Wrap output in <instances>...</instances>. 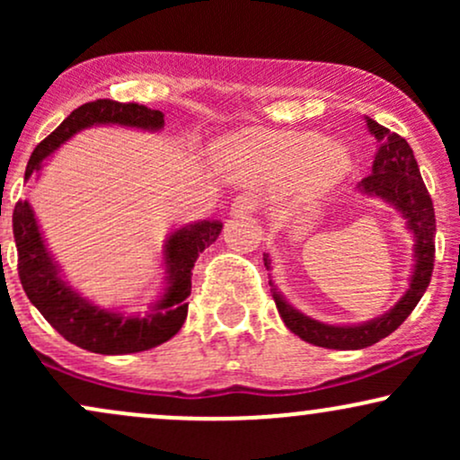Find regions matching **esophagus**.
Listing matches in <instances>:
<instances>
[{
  "label": "esophagus",
  "mask_w": 460,
  "mask_h": 460,
  "mask_svg": "<svg viewBox=\"0 0 460 460\" xmlns=\"http://www.w3.org/2000/svg\"><path fill=\"white\" fill-rule=\"evenodd\" d=\"M257 209V199L252 194H240V197L234 199L231 203V214L234 216H246L252 214Z\"/></svg>",
  "instance_id": "esophagus-1"
}]
</instances>
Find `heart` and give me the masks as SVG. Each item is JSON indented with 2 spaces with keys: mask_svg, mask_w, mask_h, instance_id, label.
<instances>
[{
  "mask_svg": "<svg viewBox=\"0 0 460 460\" xmlns=\"http://www.w3.org/2000/svg\"><path fill=\"white\" fill-rule=\"evenodd\" d=\"M225 166L257 183L296 179L307 192H322L348 171V153L324 142L315 131H257L231 142L223 153Z\"/></svg>",
  "mask_w": 460,
  "mask_h": 460,
  "instance_id": "1",
  "label": "heart"
}]
</instances>
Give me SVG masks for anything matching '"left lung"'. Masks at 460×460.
Instances as JSON below:
<instances>
[{
  "instance_id": "1",
  "label": "left lung",
  "mask_w": 460,
  "mask_h": 460,
  "mask_svg": "<svg viewBox=\"0 0 460 460\" xmlns=\"http://www.w3.org/2000/svg\"><path fill=\"white\" fill-rule=\"evenodd\" d=\"M366 123L374 138L378 140V151L374 157L372 172L361 179L358 190L369 197H378L392 203L404 216L406 226L413 231L415 268L406 294L381 318L355 326H331L311 320L309 315L300 314L292 305L285 303V298L274 289L270 281L272 298L285 326L309 344L335 348V350H358V348H367L381 341L383 337L392 335L424 296L432 277V266H435V208H432V199L420 175V168H417L413 149L402 136L383 128L376 120L366 119ZM263 266L266 270H270L268 255L263 257Z\"/></svg>"
}]
</instances>
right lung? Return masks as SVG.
Returning <instances> with one entry per match:
<instances>
[{
    "mask_svg": "<svg viewBox=\"0 0 460 460\" xmlns=\"http://www.w3.org/2000/svg\"><path fill=\"white\" fill-rule=\"evenodd\" d=\"M91 125H125L138 129H162L164 114L138 103H120L112 99L79 105L51 131L31 153L25 179L43 168V160L51 155L62 142ZM223 223L200 220L179 229L166 240L164 261H166L168 285L146 315H123L119 311L94 307L73 292L71 285L62 281L58 263L51 260L43 235L36 225L34 212L28 200H19L13 212V234L17 242L19 279L30 303L43 314L66 341L84 350L99 355H129L164 344L177 335L188 315L190 289H192V268L199 252L216 242Z\"/></svg>",
    "mask_w": 460,
    "mask_h": 460,
    "instance_id": "obj_1",
    "label": "right lung"
}]
</instances>
